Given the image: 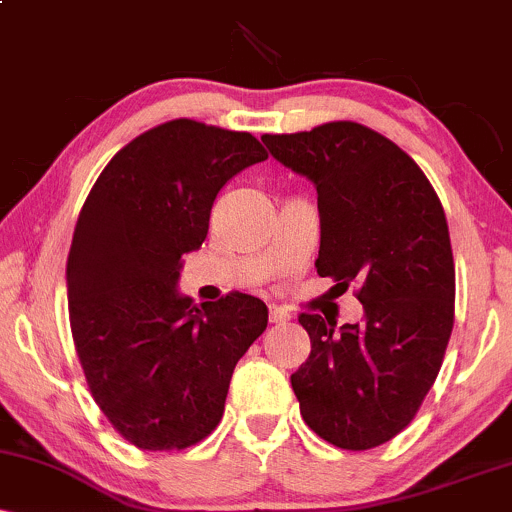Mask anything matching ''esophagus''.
<instances>
[{"mask_svg":"<svg viewBox=\"0 0 512 512\" xmlns=\"http://www.w3.org/2000/svg\"><path fill=\"white\" fill-rule=\"evenodd\" d=\"M291 320V313L289 310L279 308V305H269V322H274V325H281V322Z\"/></svg>","mask_w":512,"mask_h":512,"instance_id":"esophagus-1","label":"esophagus"}]
</instances>
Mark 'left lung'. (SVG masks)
Masks as SVG:
<instances>
[{
    "instance_id": "obj_1",
    "label": "left lung",
    "mask_w": 512,
    "mask_h": 512,
    "mask_svg": "<svg viewBox=\"0 0 512 512\" xmlns=\"http://www.w3.org/2000/svg\"><path fill=\"white\" fill-rule=\"evenodd\" d=\"M269 154L315 185L320 276L356 284L366 317L298 322L310 356L291 375L301 416L342 450H370L411 424L436 383L455 322V260L443 204L395 142L351 120L264 134Z\"/></svg>"
}]
</instances>
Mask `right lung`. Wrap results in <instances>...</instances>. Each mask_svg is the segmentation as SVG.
Returning a JSON list of instances; mask_svg holds the SVG:
<instances>
[{
	"label": "right lung",
	"mask_w": 512,
	"mask_h": 512,
	"mask_svg": "<svg viewBox=\"0 0 512 512\" xmlns=\"http://www.w3.org/2000/svg\"><path fill=\"white\" fill-rule=\"evenodd\" d=\"M267 156L250 132L180 117L122 146L81 207L67 260L74 349L96 404L139 450L207 438L233 368L267 330L260 298L197 308L175 289L221 187Z\"/></svg>",
	"instance_id": "add662e5"
}]
</instances>
